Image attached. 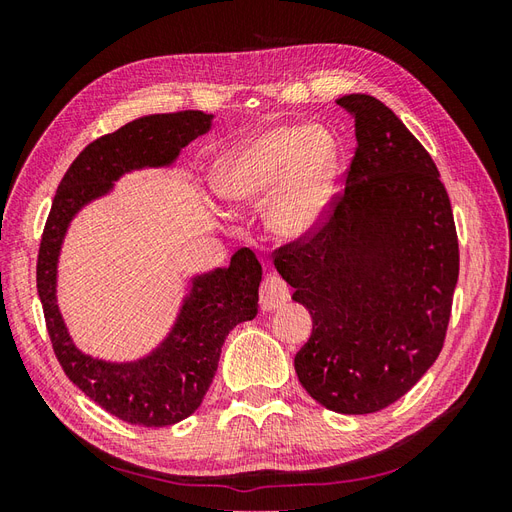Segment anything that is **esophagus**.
<instances>
[{
  "label": "esophagus",
  "instance_id": "1",
  "mask_svg": "<svg viewBox=\"0 0 512 512\" xmlns=\"http://www.w3.org/2000/svg\"><path fill=\"white\" fill-rule=\"evenodd\" d=\"M260 307L262 312H273V309H280L290 299V290L282 277L269 275L265 282L260 284Z\"/></svg>",
  "mask_w": 512,
  "mask_h": 512
}]
</instances>
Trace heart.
<instances>
[{
    "label": "heart",
    "mask_w": 512,
    "mask_h": 512,
    "mask_svg": "<svg viewBox=\"0 0 512 512\" xmlns=\"http://www.w3.org/2000/svg\"><path fill=\"white\" fill-rule=\"evenodd\" d=\"M337 143L322 126L284 123L245 136L215 164L213 190L235 207L267 205L275 237L294 241L327 215Z\"/></svg>",
    "instance_id": "heart-1"
}]
</instances>
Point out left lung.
<instances>
[{"label": "left lung", "mask_w": 512, "mask_h": 512, "mask_svg": "<svg viewBox=\"0 0 512 512\" xmlns=\"http://www.w3.org/2000/svg\"><path fill=\"white\" fill-rule=\"evenodd\" d=\"M337 104L356 132L346 192L314 232L275 252V269L314 322L294 356L303 389L333 412L371 414L438 359L459 243L438 168L401 119L367 94Z\"/></svg>", "instance_id": "1"}]
</instances>
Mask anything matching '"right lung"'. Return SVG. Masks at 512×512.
Segmentation results:
<instances>
[{
	"label": "right lung",
	"mask_w": 512,
	"mask_h": 512,
	"mask_svg": "<svg viewBox=\"0 0 512 512\" xmlns=\"http://www.w3.org/2000/svg\"><path fill=\"white\" fill-rule=\"evenodd\" d=\"M211 119L203 111L149 115L89 143L61 179L42 232L36 282L57 361L91 401L130 425L166 427L198 410L218 371L224 339L239 322L258 314L262 267L252 250L241 247L226 269L192 277V288L164 342L138 361L111 363L76 348L61 318V243L74 215L111 192L121 175L170 166L185 145L211 128Z\"/></svg>",
	"instance_id": "1"
}]
</instances>
